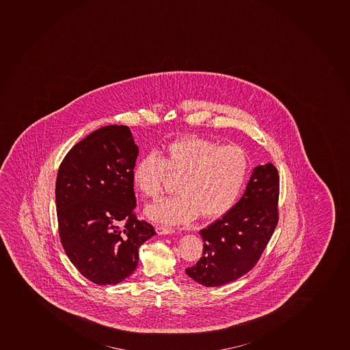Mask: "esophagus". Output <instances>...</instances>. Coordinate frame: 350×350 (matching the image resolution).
<instances>
[{"label":"esophagus","mask_w":350,"mask_h":350,"mask_svg":"<svg viewBox=\"0 0 350 350\" xmlns=\"http://www.w3.org/2000/svg\"><path fill=\"white\" fill-rule=\"evenodd\" d=\"M156 232L157 234L167 235L173 234V233H175V230L172 228H168V226H163V225H157Z\"/></svg>","instance_id":"obj_1"}]
</instances>
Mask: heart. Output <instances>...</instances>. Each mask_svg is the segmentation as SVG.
Wrapping results in <instances>:
<instances>
[{
  "label": "heart",
  "mask_w": 350,
  "mask_h": 350,
  "mask_svg": "<svg viewBox=\"0 0 350 350\" xmlns=\"http://www.w3.org/2000/svg\"><path fill=\"white\" fill-rule=\"evenodd\" d=\"M249 161L241 146L187 136L170 143L160 156L150 152L133 168L134 187L146 197H158L167 172L178 177V193L146 206V217L163 225L194 221L199 215L218 218L235 204L248 175Z\"/></svg>",
  "instance_id": "obj_1"
}]
</instances>
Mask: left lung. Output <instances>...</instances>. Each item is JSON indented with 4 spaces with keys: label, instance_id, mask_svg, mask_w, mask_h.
<instances>
[{
    "label": "left lung",
    "instance_id": "1",
    "mask_svg": "<svg viewBox=\"0 0 350 350\" xmlns=\"http://www.w3.org/2000/svg\"><path fill=\"white\" fill-rule=\"evenodd\" d=\"M280 178L271 163L252 170L241 199L218 221L199 232L202 257L185 269L204 286H219L248 273L258 262L278 224Z\"/></svg>",
    "mask_w": 350,
    "mask_h": 350
}]
</instances>
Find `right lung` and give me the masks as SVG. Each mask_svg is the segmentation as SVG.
I'll return each mask as SVG.
<instances>
[{
    "mask_svg": "<svg viewBox=\"0 0 350 350\" xmlns=\"http://www.w3.org/2000/svg\"><path fill=\"white\" fill-rule=\"evenodd\" d=\"M137 156L129 127L105 126L72 146L58 170L55 204L62 247L95 284H118L129 278L139 264V247L156 234L152 225L133 214Z\"/></svg>",
    "mask_w": 350,
    "mask_h": 350,
    "instance_id": "right-lung-1",
    "label": "right lung"
}]
</instances>
